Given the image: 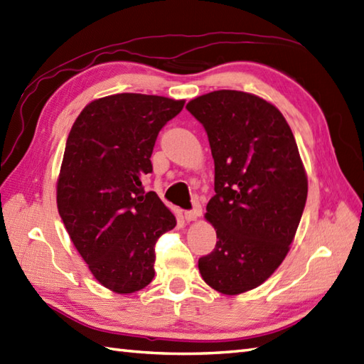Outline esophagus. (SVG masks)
<instances>
[{"instance_id":"esophagus-1","label":"esophagus","mask_w":364,"mask_h":364,"mask_svg":"<svg viewBox=\"0 0 364 364\" xmlns=\"http://www.w3.org/2000/svg\"><path fill=\"white\" fill-rule=\"evenodd\" d=\"M199 215H200V210H199V207H195L193 210H188V212H185V213H183V216H185V221H187V223L196 221Z\"/></svg>"}]
</instances>
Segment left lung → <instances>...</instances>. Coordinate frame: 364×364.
I'll return each instance as SVG.
<instances>
[{
    "instance_id": "obj_1",
    "label": "left lung",
    "mask_w": 364,
    "mask_h": 364,
    "mask_svg": "<svg viewBox=\"0 0 364 364\" xmlns=\"http://www.w3.org/2000/svg\"><path fill=\"white\" fill-rule=\"evenodd\" d=\"M187 110L204 126L215 160L205 220L218 241L198 268L216 291L246 293L271 277L293 243L309 191L304 164L284 115L255 95L216 90Z\"/></svg>"
}]
</instances>
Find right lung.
<instances>
[{
    "mask_svg": "<svg viewBox=\"0 0 364 364\" xmlns=\"http://www.w3.org/2000/svg\"><path fill=\"white\" fill-rule=\"evenodd\" d=\"M183 100L118 93L95 100L68 134L58 208L73 245L102 287L140 291L154 279L156 241L176 216L141 179L152 173L157 135Z\"/></svg>",
    "mask_w": 364,
    "mask_h": 364,
    "instance_id": "1",
    "label": "right lung"
}]
</instances>
